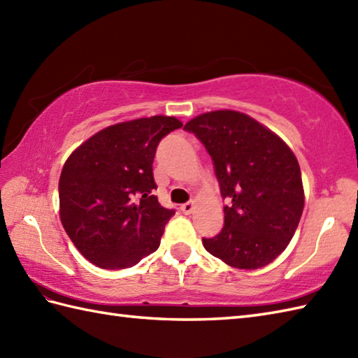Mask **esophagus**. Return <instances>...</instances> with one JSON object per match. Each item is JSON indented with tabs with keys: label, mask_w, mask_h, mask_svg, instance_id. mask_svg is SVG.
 Wrapping results in <instances>:
<instances>
[{
	"label": "esophagus",
	"mask_w": 358,
	"mask_h": 358,
	"mask_svg": "<svg viewBox=\"0 0 358 358\" xmlns=\"http://www.w3.org/2000/svg\"><path fill=\"white\" fill-rule=\"evenodd\" d=\"M194 201H187V203H185V204H181V212H183V214H191V212L194 210Z\"/></svg>",
	"instance_id": "1"
}]
</instances>
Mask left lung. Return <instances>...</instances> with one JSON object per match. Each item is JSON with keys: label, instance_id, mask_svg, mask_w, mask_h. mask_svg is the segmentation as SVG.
I'll return each mask as SVG.
<instances>
[{"label": "left lung", "instance_id": "obj_1", "mask_svg": "<svg viewBox=\"0 0 358 358\" xmlns=\"http://www.w3.org/2000/svg\"><path fill=\"white\" fill-rule=\"evenodd\" d=\"M206 148L224 206V226L203 238L209 254L237 269H258L283 252L299 226L305 192L287 144L245 113L215 110L185 126Z\"/></svg>", "mask_w": 358, "mask_h": 358}]
</instances>
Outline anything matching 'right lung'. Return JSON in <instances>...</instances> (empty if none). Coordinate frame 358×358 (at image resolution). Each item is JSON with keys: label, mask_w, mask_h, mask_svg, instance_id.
I'll return each instance as SVG.
<instances>
[{"label": "right lung", "mask_w": 358, "mask_h": 358, "mask_svg": "<svg viewBox=\"0 0 358 358\" xmlns=\"http://www.w3.org/2000/svg\"><path fill=\"white\" fill-rule=\"evenodd\" d=\"M181 126L163 115L118 123L67 158L58 185L59 218L98 268H132L158 249L175 209L163 208L154 195L152 163L159 141Z\"/></svg>", "instance_id": "right-lung-1"}]
</instances>
